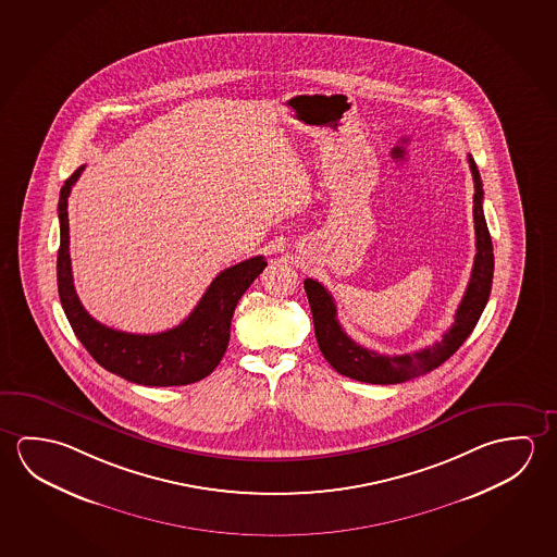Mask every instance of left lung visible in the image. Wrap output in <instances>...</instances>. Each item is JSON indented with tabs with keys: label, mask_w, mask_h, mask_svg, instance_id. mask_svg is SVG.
Returning a JSON list of instances; mask_svg holds the SVG:
<instances>
[{
	"label": "left lung",
	"mask_w": 557,
	"mask_h": 557,
	"mask_svg": "<svg viewBox=\"0 0 557 557\" xmlns=\"http://www.w3.org/2000/svg\"><path fill=\"white\" fill-rule=\"evenodd\" d=\"M472 178H474V228L475 258L465 297L456 309L453 326L433 346L416 354L404 356H381L367 347L359 346L339 326L336 302L324 285L314 280H305V292L309 297L310 312L314 320V334L320 351L337 373L356 379L361 383L398 384L429 373L443 366L448 357L462 346L472 334L483 309L490 299L493 282V245L490 228L483 218V188L480 171L472 156H468Z\"/></svg>",
	"instance_id": "1"
}]
</instances>
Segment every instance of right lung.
<instances>
[{"label": "right lung", "instance_id": "right-lung-1", "mask_svg": "<svg viewBox=\"0 0 557 557\" xmlns=\"http://www.w3.org/2000/svg\"><path fill=\"white\" fill-rule=\"evenodd\" d=\"M85 166H79L60 190V250H58V293L75 336L92 359L110 373L144 386H183L198 383L213 373L225 356L231 336V319L238 299L250 283L262 274L264 256L223 270L196 309L178 326L159 334H128L109 329L83 309L77 297L70 258L67 198Z\"/></svg>", "mask_w": 557, "mask_h": 557}]
</instances>
